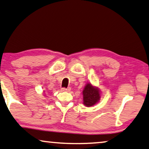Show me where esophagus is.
Instances as JSON below:
<instances>
[{"mask_svg":"<svg viewBox=\"0 0 149 149\" xmlns=\"http://www.w3.org/2000/svg\"><path fill=\"white\" fill-rule=\"evenodd\" d=\"M70 87H68V88H62V91H67V92H68V91H70Z\"/></svg>","mask_w":149,"mask_h":149,"instance_id":"1","label":"esophagus"}]
</instances>
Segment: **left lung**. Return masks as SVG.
<instances>
[{"mask_svg":"<svg viewBox=\"0 0 149 149\" xmlns=\"http://www.w3.org/2000/svg\"><path fill=\"white\" fill-rule=\"evenodd\" d=\"M83 104L86 107L95 105L100 100V91L97 87L87 83L83 91Z\"/></svg>","mask_w":149,"mask_h":149,"instance_id":"obj_1","label":"left lung"}]
</instances>
